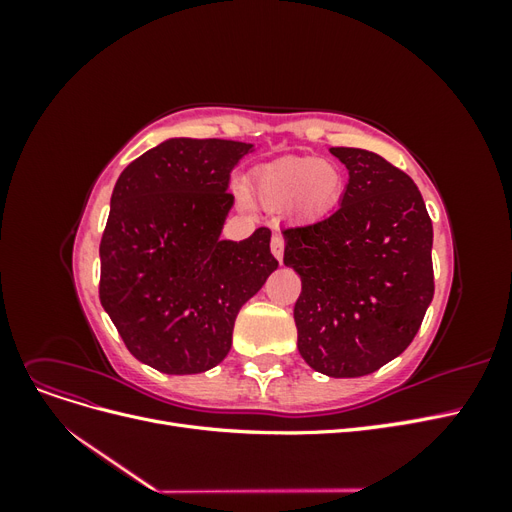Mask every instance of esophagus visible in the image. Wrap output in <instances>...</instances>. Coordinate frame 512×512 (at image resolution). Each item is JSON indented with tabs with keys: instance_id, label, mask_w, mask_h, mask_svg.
Listing matches in <instances>:
<instances>
[{
	"instance_id": "obj_1",
	"label": "esophagus",
	"mask_w": 512,
	"mask_h": 512,
	"mask_svg": "<svg viewBox=\"0 0 512 512\" xmlns=\"http://www.w3.org/2000/svg\"><path fill=\"white\" fill-rule=\"evenodd\" d=\"M271 252H273V256L282 262V258H284V237L282 235H273V239H271Z\"/></svg>"
}]
</instances>
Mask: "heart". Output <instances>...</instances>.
Masks as SVG:
<instances>
[{
	"label": "heart",
	"mask_w": 512,
	"mask_h": 512,
	"mask_svg": "<svg viewBox=\"0 0 512 512\" xmlns=\"http://www.w3.org/2000/svg\"><path fill=\"white\" fill-rule=\"evenodd\" d=\"M254 190L265 207L282 209L294 203L301 215H322L339 200L344 173L333 162L294 156L260 168Z\"/></svg>",
	"instance_id": "1"
}]
</instances>
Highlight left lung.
<instances>
[{"mask_svg": "<svg viewBox=\"0 0 512 512\" xmlns=\"http://www.w3.org/2000/svg\"><path fill=\"white\" fill-rule=\"evenodd\" d=\"M348 168L342 205L284 228V265L301 275L299 352L331 378L367 376L404 352L433 299V226L414 181L380 158L331 147Z\"/></svg>", "mask_w": 512, "mask_h": 512, "instance_id": "left-lung-1", "label": "left lung"}]
</instances>
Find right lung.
Wrapping results in <instances>:
<instances>
[{"label": "right lung", "instance_id": "right-lung-1", "mask_svg": "<svg viewBox=\"0 0 512 512\" xmlns=\"http://www.w3.org/2000/svg\"><path fill=\"white\" fill-rule=\"evenodd\" d=\"M252 145L170 138L119 175L100 241V301L123 344L164 374H200L230 350L241 305L277 269L271 230L222 241L230 170Z\"/></svg>", "mask_w": 512, "mask_h": 512}]
</instances>
